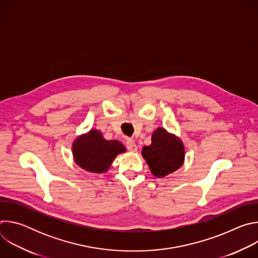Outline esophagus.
<instances>
[{"mask_svg": "<svg viewBox=\"0 0 258 258\" xmlns=\"http://www.w3.org/2000/svg\"><path fill=\"white\" fill-rule=\"evenodd\" d=\"M125 144H126V148H127L128 151H131V152H136V151L138 150V147H137L136 143H135L133 140H127Z\"/></svg>", "mask_w": 258, "mask_h": 258, "instance_id": "esophagus-1", "label": "esophagus"}]
</instances>
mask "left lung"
Here are the masks:
<instances>
[{"instance_id": "left-lung-1", "label": "left lung", "mask_w": 258, "mask_h": 258, "mask_svg": "<svg viewBox=\"0 0 258 258\" xmlns=\"http://www.w3.org/2000/svg\"><path fill=\"white\" fill-rule=\"evenodd\" d=\"M151 140L150 146L143 147L142 155L155 176L163 177L182 165L185 149L179 139L159 127Z\"/></svg>"}]
</instances>
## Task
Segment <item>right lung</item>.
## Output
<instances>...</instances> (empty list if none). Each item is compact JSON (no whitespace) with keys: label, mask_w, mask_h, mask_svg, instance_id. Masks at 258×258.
<instances>
[{"label":"right lung","mask_w":258,"mask_h":258,"mask_svg":"<svg viewBox=\"0 0 258 258\" xmlns=\"http://www.w3.org/2000/svg\"><path fill=\"white\" fill-rule=\"evenodd\" d=\"M72 152L82 168L101 173L110 167L119 153L125 152V148L120 142L107 141L99 131L92 130L75 141Z\"/></svg>","instance_id":"right-lung-1"}]
</instances>
